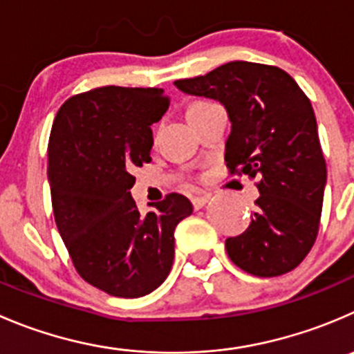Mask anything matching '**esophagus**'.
<instances>
[{
    "label": "esophagus",
    "mask_w": 354,
    "mask_h": 354,
    "mask_svg": "<svg viewBox=\"0 0 354 354\" xmlns=\"http://www.w3.org/2000/svg\"><path fill=\"white\" fill-rule=\"evenodd\" d=\"M209 195H201V197L192 198V204H194V209H202L209 202Z\"/></svg>",
    "instance_id": "34e87169"
}]
</instances>
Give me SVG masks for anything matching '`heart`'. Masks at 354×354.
I'll use <instances>...</instances> for the list:
<instances>
[{
  "label": "heart",
  "mask_w": 354,
  "mask_h": 354,
  "mask_svg": "<svg viewBox=\"0 0 354 354\" xmlns=\"http://www.w3.org/2000/svg\"><path fill=\"white\" fill-rule=\"evenodd\" d=\"M211 105H214V104H211V102H205V100L194 102V104H192L190 107H188V114H194V112L202 111V109H207V107H211Z\"/></svg>",
  "instance_id": "1"
}]
</instances>
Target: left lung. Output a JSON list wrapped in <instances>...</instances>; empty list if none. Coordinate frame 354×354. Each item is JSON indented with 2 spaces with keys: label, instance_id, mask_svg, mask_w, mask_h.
<instances>
[{
  "label": "left lung",
  "instance_id": "1",
  "mask_svg": "<svg viewBox=\"0 0 354 354\" xmlns=\"http://www.w3.org/2000/svg\"><path fill=\"white\" fill-rule=\"evenodd\" d=\"M174 86L225 107L226 167L259 178L249 228L225 242L230 259L256 277L294 270L317 240L327 185L311 102L286 71L252 62H230Z\"/></svg>",
  "mask_w": 354,
  "mask_h": 354
}]
</instances>
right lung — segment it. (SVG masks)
I'll list each match as a JSON object with an SVG mask.
<instances>
[{
	"mask_svg": "<svg viewBox=\"0 0 354 354\" xmlns=\"http://www.w3.org/2000/svg\"><path fill=\"white\" fill-rule=\"evenodd\" d=\"M162 88L104 86L65 102L48 143L55 223L79 275L115 297H142L169 275L174 228L190 201L169 194L142 214L133 169L150 162Z\"/></svg>",
	"mask_w": 354,
	"mask_h": 354,
	"instance_id": "add662e5",
	"label": "right lung"
}]
</instances>
